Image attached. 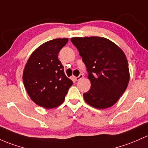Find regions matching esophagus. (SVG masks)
Returning a JSON list of instances; mask_svg holds the SVG:
<instances>
[{
  "instance_id": "1",
  "label": "esophagus",
  "mask_w": 148,
  "mask_h": 148,
  "mask_svg": "<svg viewBox=\"0 0 148 148\" xmlns=\"http://www.w3.org/2000/svg\"><path fill=\"white\" fill-rule=\"evenodd\" d=\"M83 77H84V75H83V74H79V77H74V79H75L76 81H79V80H80L81 79H82V78H83Z\"/></svg>"
}]
</instances>
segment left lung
Segmentation results:
<instances>
[{"label":"left lung","mask_w":148,"mask_h":148,"mask_svg":"<svg viewBox=\"0 0 148 148\" xmlns=\"http://www.w3.org/2000/svg\"><path fill=\"white\" fill-rule=\"evenodd\" d=\"M85 64L91 88L84 94L87 103L99 109L109 108L125 92L130 79L126 56L104 37H72Z\"/></svg>","instance_id":"left-lung-1"}]
</instances>
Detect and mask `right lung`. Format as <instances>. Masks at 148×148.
Instances as JSON below:
<instances>
[{
	"instance_id": "add662e5",
	"label": "right lung",
	"mask_w": 148,
	"mask_h": 148,
	"mask_svg": "<svg viewBox=\"0 0 148 148\" xmlns=\"http://www.w3.org/2000/svg\"><path fill=\"white\" fill-rule=\"evenodd\" d=\"M67 42V38L45 42L32 52L23 71V83L30 99L47 109L61 105L73 84L58 59L59 52Z\"/></svg>"
}]
</instances>
